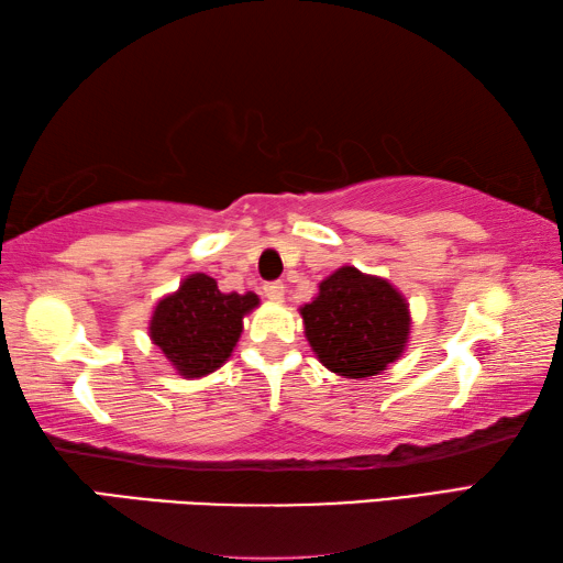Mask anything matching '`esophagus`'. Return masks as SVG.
I'll list each match as a JSON object with an SVG mask.
<instances>
[{"instance_id": "34e87169", "label": "esophagus", "mask_w": 563, "mask_h": 563, "mask_svg": "<svg viewBox=\"0 0 563 563\" xmlns=\"http://www.w3.org/2000/svg\"><path fill=\"white\" fill-rule=\"evenodd\" d=\"M263 292H265V298H268L271 302H283L285 300V285L280 280L265 283L263 285Z\"/></svg>"}]
</instances>
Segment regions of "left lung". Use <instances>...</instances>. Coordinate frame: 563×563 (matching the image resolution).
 Listing matches in <instances>:
<instances>
[{"mask_svg":"<svg viewBox=\"0 0 563 563\" xmlns=\"http://www.w3.org/2000/svg\"><path fill=\"white\" fill-rule=\"evenodd\" d=\"M318 288L300 316L305 338L330 373L373 377L402 355L412 318L393 283L342 265Z\"/></svg>","mask_w":563,"mask_h":563,"instance_id":"obj_1","label":"left lung"}]
</instances>
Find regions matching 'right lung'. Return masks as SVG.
Returning <instances> with one entry per match:
<instances>
[{"label": "right lung", "instance_id": "1", "mask_svg": "<svg viewBox=\"0 0 563 563\" xmlns=\"http://www.w3.org/2000/svg\"><path fill=\"white\" fill-rule=\"evenodd\" d=\"M258 302L255 292H221L211 275L194 273L176 292L156 302L148 335L178 375H211L231 357L243 318Z\"/></svg>", "mask_w": 563, "mask_h": 563}]
</instances>
